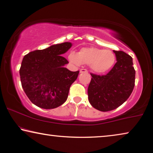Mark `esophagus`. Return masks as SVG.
Returning a JSON list of instances; mask_svg holds the SVG:
<instances>
[{"label":"esophagus","mask_w":153,"mask_h":153,"mask_svg":"<svg viewBox=\"0 0 153 153\" xmlns=\"http://www.w3.org/2000/svg\"><path fill=\"white\" fill-rule=\"evenodd\" d=\"M79 71L80 73H88V70L86 69H81Z\"/></svg>","instance_id":"obj_1"}]
</instances>
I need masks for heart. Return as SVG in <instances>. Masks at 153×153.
I'll use <instances>...</instances> for the list:
<instances>
[{
  "label": "heart",
  "instance_id": "b5f03b06",
  "mask_svg": "<svg viewBox=\"0 0 153 153\" xmlns=\"http://www.w3.org/2000/svg\"><path fill=\"white\" fill-rule=\"evenodd\" d=\"M69 59L76 65H90L91 69L96 73H104L113 67L116 56L110 50L96 48H84L78 53L74 51L69 55Z\"/></svg>",
  "mask_w": 153,
  "mask_h": 153
}]
</instances>
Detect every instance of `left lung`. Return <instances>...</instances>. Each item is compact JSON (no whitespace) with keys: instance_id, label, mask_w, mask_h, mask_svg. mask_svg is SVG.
<instances>
[{"instance_id":"1","label":"left lung","mask_w":153,"mask_h":153,"mask_svg":"<svg viewBox=\"0 0 153 153\" xmlns=\"http://www.w3.org/2000/svg\"><path fill=\"white\" fill-rule=\"evenodd\" d=\"M117 62L106 75L90 74L88 100L92 106L108 112L120 106L132 94L135 83L132 58L123 51H114Z\"/></svg>"}]
</instances>
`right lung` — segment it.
Instances as JSON below:
<instances>
[{
	"instance_id": "right-lung-1",
	"label": "right lung",
	"mask_w": 153,
	"mask_h": 153,
	"mask_svg": "<svg viewBox=\"0 0 153 153\" xmlns=\"http://www.w3.org/2000/svg\"><path fill=\"white\" fill-rule=\"evenodd\" d=\"M65 42L35 50L25 55L19 70L21 85L33 104L43 109H53L68 99L71 85L79 71H71L64 65L68 63L61 56L71 48Z\"/></svg>"
}]
</instances>
